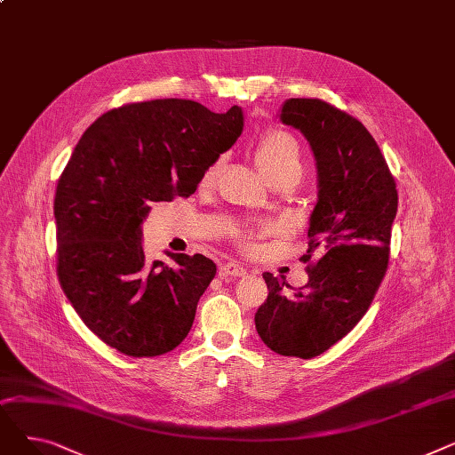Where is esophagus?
I'll use <instances>...</instances> for the list:
<instances>
[{"instance_id":"34e87169","label":"esophagus","mask_w":455,"mask_h":455,"mask_svg":"<svg viewBox=\"0 0 455 455\" xmlns=\"http://www.w3.org/2000/svg\"><path fill=\"white\" fill-rule=\"evenodd\" d=\"M245 275H247V269L242 264H237V261H227V264L220 267V276L223 280H235Z\"/></svg>"}]
</instances>
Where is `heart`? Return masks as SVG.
I'll list each match as a JSON object with an SVG mask.
<instances>
[{
	"instance_id": "obj_1",
	"label": "heart",
	"mask_w": 455,
	"mask_h": 455,
	"mask_svg": "<svg viewBox=\"0 0 455 455\" xmlns=\"http://www.w3.org/2000/svg\"><path fill=\"white\" fill-rule=\"evenodd\" d=\"M254 160L266 177L273 182L283 175L300 172L302 173V160H300V148L293 136L282 131L267 132L264 138L258 141L254 149ZM221 172V160H215L201 179V188H212L218 180ZM230 234L237 240H243L249 243V234L242 228H232Z\"/></svg>"
}]
</instances>
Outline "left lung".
<instances>
[{"label":"left lung","mask_w":455,"mask_h":455,"mask_svg":"<svg viewBox=\"0 0 455 455\" xmlns=\"http://www.w3.org/2000/svg\"><path fill=\"white\" fill-rule=\"evenodd\" d=\"M280 122L312 148L319 196L309 215L302 261L307 283L293 290L264 273L269 295L254 315L273 352L309 360L343 339L369 309L387 271L396 184L362 122L321 100H285Z\"/></svg>","instance_id":"1"}]
</instances>
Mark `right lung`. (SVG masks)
Returning <instances> with one entry per match:
<instances>
[{
  "label": "right lung",
  "instance_id": "obj_1",
  "mask_svg": "<svg viewBox=\"0 0 455 455\" xmlns=\"http://www.w3.org/2000/svg\"><path fill=\"white\" fill-rule=\"evenodd\" d=\"M243 131V110L189 100L108 110L84 131L57 184V275L83 323L132 357L179 347L215 276L203 254L149 261L141 221L151 203L189 197Z\"/></svg>",
  "mask_w": 455,
  "mask_h": 455
}]
</instances>
